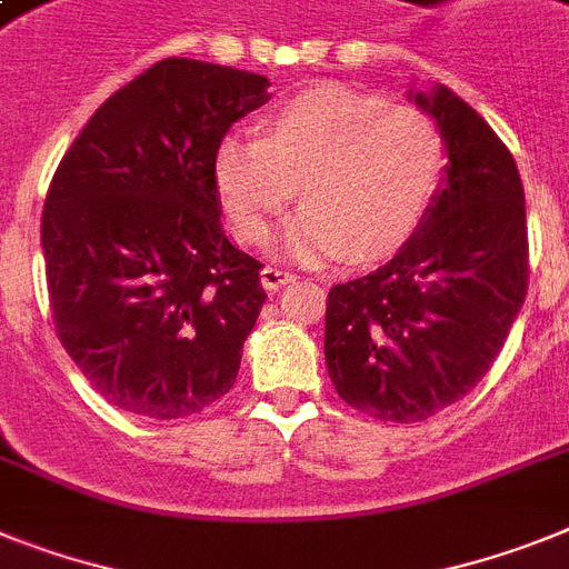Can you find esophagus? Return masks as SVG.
<instances>
[{
    "mask_svg": "<svg viewBox=\"0 0 569 569\" xmlns=\"http://www.w3.org/2000/svg\"><path fill=\"white\" fill-rule=\"evenodd\" d=\"M295 280H298V277L289 274V271H283V269H274V266H266V269L260 271V283L266 292H277L280 286L295 283Z\"/></svg>",
    "mask_w": 569,
    "mask_h": 569,
    "instance_id": "esophagus-1",
    "label": "esophagus"
}]
</instances>
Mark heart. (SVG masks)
Masks as SVG:
<instances>
[{"instance_id": "1", "label": "heart", "mask_w": 569, "mask_h": 569, "mask_svg": "<svg viewBox=\"0 0 569 569\" xmlns=\"http://www.w3.org/2000/svg\"><path fill=\"white\" fill-rule=\"evenodd\" d=\"M442 170L437 123L413 107L343 86H312L262 118V138L222 136L213 190L233 237L262 246L295 199L307 204L283 228L280 248L321 266L350 248L376 260L408 240L428 211Z\"/></svg>"}]
</instances>
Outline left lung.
Masks as SVG:
<instances>
[{
  "instance_id": "1",
  "label": "left lung",
  "mask_w": 569,
  "mask_h": 569,
  "mask_svg": "<svg viewBox=\"0 0 569 569\" xmlns=\"http://www.w3.org/2000/svg\"><path fill=\"white\" fill-rule=\"evenodd\" d=\"M437 121L442 179L381 269L329 289V379L385 422H422L469 393L527 298V208L512 152L448 86L408 89Z\"/></svg>"
}]
</instances>
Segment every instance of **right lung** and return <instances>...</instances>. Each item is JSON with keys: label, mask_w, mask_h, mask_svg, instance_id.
Instances as JSON below:
<instances>
[{"label": "right lung", "mask_w": 569, "mask_h": 569, "mask_svg": "<svg viewBox=\"0 0 569 569\" xmlns=\"http://www.w3.org/2000/svg\"><path fill=\"white\" fill-rule=\"evenodd\" d=\"M269 86L167 57L103 100L57 167L40 228L51 318L114 408L173 422L237 381L266 292L222 231L211 159Z\"/></svg>", "instance_id": "right-lung-1"}]
</instances>
